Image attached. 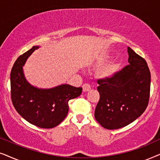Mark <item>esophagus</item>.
I'll return each mask as SVG.
<instances>
[{
  "mask_svg": "<svg viewBox=\"0 0 160 160\" xmlns=\"http://www.w3.org/2000/svg\"><path fill=\"white\" fill-rule=\"evenodd\" d=\"M82 88H83V92H89V90H90L91 87H90V85L88 84H83Z\"/></svg>",
  "mask_w": 160,
  "mask_h": 160,
  "instance_id": "obj_1",
  "label": "esophagus"
}]
</instances>
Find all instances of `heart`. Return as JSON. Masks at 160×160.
<instances>
[{
  "instance_id": "1",
  "label": "heart",
  "mask_w": 160,
  "mask_h": 160,
  "mask_svg": "<svg viewBox=\"0 0 160 160\" xmlns=\"http://www.w3.org/2000/svg\"><path fill=\"white\" fill-rule=\"evenodd\" d=\"M109 58L108 55H103L98 58V62H102L107 59ZM119 62L117 61L112 62L109 64H107L105 66L102 67L99 71V77L102 80L111 79L116 75L119 68Z\"/></svg>"
}]
</instances>
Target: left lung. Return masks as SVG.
<instances>
[{
  "instance_id": "8db88e82",
  "label": "left lung",
  "mask_w": 160,
  "mask_h": 160,
  "mask_svg": "<svg viewBox=\"0 0 160 160\" xmlns=\"http://www.w3.org/2000/svg\"><path fill=\"white\" fill-rule=\"evenodd\" d=\"M130 65L109 80H98L100 100L95 117L108 130L124 128L141 117L149 100L151 73L143 58L128 47Z\"/></svg>"
}]
</instances>
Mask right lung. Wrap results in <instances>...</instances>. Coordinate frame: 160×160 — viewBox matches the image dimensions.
<instances>
[{
  "instance_id": "add662e5",
  "label": "right lung",
  "mask_w": 160,
  "mask_h": 160,
  "mask_svg": "<svg viewBox=\"0 0 160 160\" xmlns=\"http://www.w3.org/2000/svg\"><path fill=\"white\" fill-rule=\"evenodd\" d=\"M40 46H34L15 61L10 74L11 95L15 109L26 121L41 128H53L68 113V101L78 97L82 87L63 84L49 89L38 88L26 79L23 67Z\"/></svg>"
}]
</instances>
